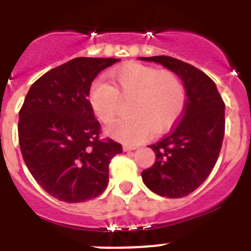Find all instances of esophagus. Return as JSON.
<instances>
[{"label": "esophagus", "instance_id": "obj_1", "mask_svg": "<svg viewBox=\"0 0 251 251\" xmlns=\"http://www.w3.org/2000/svg\"><path fill=\"white\" fill-rule=\"evenodd\" d=\"M137 147L134 146H123V151L124 152H129V151H134Z\"/></svg>", "mask_w": 251, "mask_h": 251}]
</instances>
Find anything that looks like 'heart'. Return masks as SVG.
<instances>
[{
  "label": "heart",
  "instance_id": "1",
  "mask_svg": "<svg viewBox=\"0 0 251 251\" xmlns=\"http://www.w3.org/2000/svg\"><path fill=\"white\" fill-rule=\"evenodd\" d=\"M114 86L95 80L89 89L93 112L103 123H109L117 114L119 97L133 99L130 118L118 119L105 133L124 143H139L150 138L153 127L170 128L178 119L185 106V86L176 74L159 72L142 64H130L110 73Z\"/></svg>",
  "mask_w": 251,
  "mask_h": 251
}]
</instances>
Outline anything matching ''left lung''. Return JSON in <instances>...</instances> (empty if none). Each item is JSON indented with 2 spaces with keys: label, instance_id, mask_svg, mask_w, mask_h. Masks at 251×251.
I'll list each match as a JSON object with an SVG mask.
<instances>
[{
  "label": "left lung",
  "instance_id": "8db88e82",
  "mask_svg": "<svg viewBox=\"0 0 251 251\" xmlns=\"http://www.w3.org/2000/svg\"><path fill=\"white\" fill-rule=\"evenodd\" d=\"M161 64L182 80L185 110L174 130L148 147L156 153L142 179L159 196L178 199L203 183L217 161L225 133V104L216 84L201 70L171 56L139 57Z\"/></svg>",
  "mask_w": 251,
  "mask_h": 251
}]
</instances>
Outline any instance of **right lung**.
Segmentation results:
<instances>
[{"label":"right lung","instance_id":"obj_1","mask_svg":"<svg viewBox=\"0 0 251 251\" xmlns=\"http://www.w3.org/2000/svg\"><path fill=\"white\" fill-rule=\"evenodd\" d=\"M119 59L75 57L51 69L28 90L19 113L22 157L37 183L68 203L99 196L108 186L110 159L123 152L100 141V124L88 97L95 76Z\"/></svg>","mask_w":251,"mask_h":251}]
</instances>
